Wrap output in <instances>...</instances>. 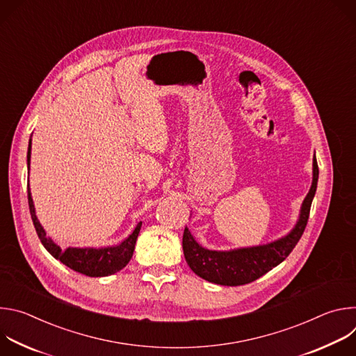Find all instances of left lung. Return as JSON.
I'll list each match as a JSON object with an SVG mask.
<instances>
[{"label":"left lung","mask_w":356,"mask_h":356,"mask_svg":"<svg viewBox=\"0 0 356 356\" xmlns=\"http://www.w3.org/2000/svg\"><path fill=\"white\" fill-rule=\"evenodd\" d=\"M317 181L318 165L314 155L313 183L309 194L302 201L298 221L286 236L275 242L234 250H210L202 248L186 227L183 234V252L187 265L197 276L222 286H241L259 279L282 264L301 238L309 221Z\"/></svg>","instance_id":"obj_1"}]
</instances>
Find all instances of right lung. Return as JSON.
<instances>
[{"label": "right lung", "mask_w": 356, "mask_h": 356, "mask_svg": "<svg viewBox=\"0 0 356 356\" xmlns=\"http://www.w3.org/2000/svg\"><path fill=\"white\" fill-rule=\"evenodd\" d=\"M31 146H32V140L29 139L28 156H26L28 158V169H29V163H31ZM28 204H29V211H31V217H32L36 234H38L42 245L46 248V250L50 253V255L59 259L67 268H70L81 275L90 276V277H103V276H110V275L120 272L131 261L142 222H139L135 227L134 232L117 246L60 249V246H58L52 239L46 236L44 229L42 228V225L39 224V221L36 218L33 201H32L31 191H29V184H28Z\"/></svg>", "instance_id": "obj_1"}]
</instances>
